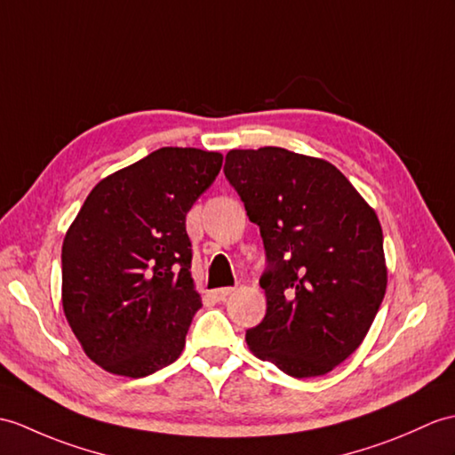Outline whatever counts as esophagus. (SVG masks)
<instances>
[{"label": "esophagus", "mask_w": 455, "mask_h": 455, "mask_svg": "<svg viewBox=\"0 0 455 455\" xmlns=\"http://www.w3.org/2000/svg\"><path fill=\"white\" fill-rule=\"evenodd\" d=\"M232 292H235V289H232V287L215 289V291H213V299H215L217 302H223V300H227V297H230Z\"/></svg>", "instance_id": "1"}]
</instances>
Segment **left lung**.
Returning <instances> with one entry per match:
<instances>
[{
  "label": "left lung",
  "instance_id": "obj_1",
  "mask_svg": "<svg viewBox=\"0 0 455 455\" xmlns=\"http://www.w3.org/2000/svg\"><path fill=\"white\" fill-rule=\"evenodd\" d=\"M225 176L259 227L266 318L250 351L292 378L331 372L371 330L387 287L376 211L339 168L281 147L232 149Z\"/></svg>",
  "mask_w": 455,
  "mask_h": 455
}]
</instances>
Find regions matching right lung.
I'll use <instances>...</instances> for the list:
<instances>
[{
	"mask_svg": "<svg viewBox=\"0 0 455 455\" xmlns=\"http://www.w3.org/2000/svg\"><path fill=\"white\" fill-rule=\"evenodd\" d=\"M223 155L163 147L92 188L61 246L63 314L104 371L149 376L182 355L202 297L186 215Z\"/></svg>",
	"mask_w": 455,
	"mask_h": 455,
	"instance_id": "obj_1",
	"label": "right lung"
}]
</instances>
